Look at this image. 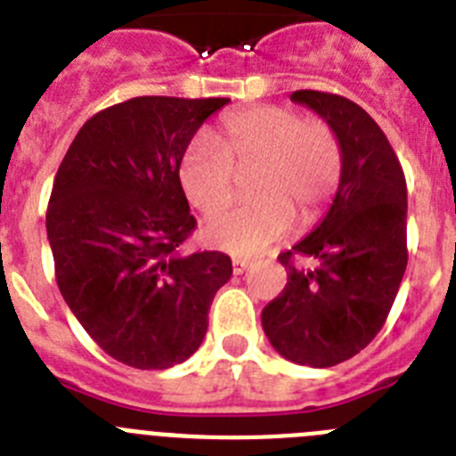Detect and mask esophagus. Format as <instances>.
<instances>
[{
    "mask_svg": "<svg viewBox=\"0 0 456 456\" xmlns=\"http://www.w3.org/2000/svg\"><path fill=\"white\" fill-rule=\"evenodd\" d=\"M247 269H248V260H241V257H235V260H232V273H235V276L244 273Z\"/></svg>",
    "mask_w": 456,
    "mask_h": 456,
    "instance_id": "esophagus-1",
    "label": "esophagus"
}]
</instances>
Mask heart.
Listing matches in <instances>:
<instances>
[{"instance_id":"b5f03b06","label":"heart","mask_w":456,"mask_h":456,"mask_svg":"<svg viewBox=\"0 0 456 456\" xmlns=\"http://www.w3.org/2000/svg\"><path fill=\"white\" fill-rule=\"evenodd\" d=\"M256 167V200L228 209L205 225L209 247L232 256H257L283 240L294 215L310 225L342 178V143L324 118H301L283 104H257L228 114L212 143L193 141L178 168L180 187L200 215H216L235 196V173Z\"/></svg>"}]
</instances>
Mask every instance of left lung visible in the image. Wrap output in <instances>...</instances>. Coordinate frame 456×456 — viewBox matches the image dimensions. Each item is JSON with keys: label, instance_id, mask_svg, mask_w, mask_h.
<instances>
[{"label": "left lung", "instance_id": "1", "mask_svg": "<svg viewBox=\"0 0 456 456\" xmlns=\"http://www.w3.org/2000/svg\"><path fill=\"white\" fill-rule=\"evenodd\" d=\"M338 132L342 178L315 231L278 256L288 285L263 310L272 347L292 363L331 368L374 340L404 276L406 180L372 116L352 100L294 91ZM309 260L297 265L293 256Z\"/></svg>", "mask_w": 456, "mask_h": 456}]
</instances>
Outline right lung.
I'll list each match as a JSON object with an SVG mask.
<instances>
[{
    "mask_svg": "<svg viewBox=\"0 0 456 456\" xmlns=\"http://www.w3.org/2000/svg\"><path fill=\"white\" fill-rule=\"evenodd\" d=\"M228 102L125 100L82 125L56 171L45 216L56 285L98 347L130 368L187 361L232 276L225 253L180 251L196 228L180 162L205 118Z\"/></svg>",
    "mask_w": 456,
    "mask_h": 456,
    "instance_id": "right-lung-1",
    "label": "right lung"
}]
</instances>
